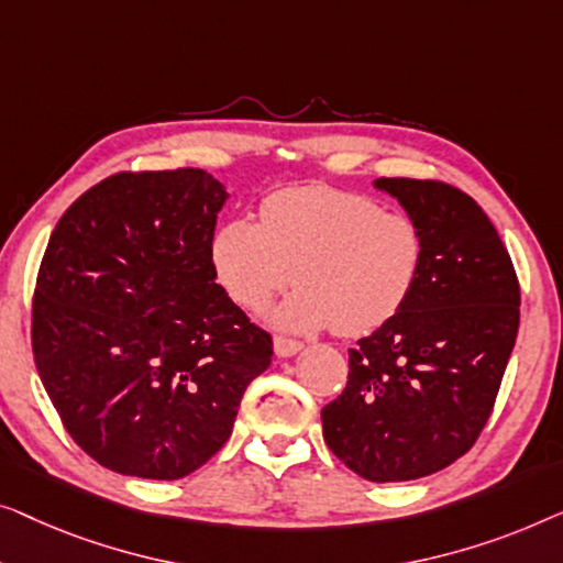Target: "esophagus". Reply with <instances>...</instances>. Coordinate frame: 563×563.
Instances as JSON below:
<instances>
[{
    "mask_svg": "<svg viewBox=\"0 0 563 563\" xmlns=\"http://www.w3.org/2000/svg\"><path fill=\"white\" fill-rule=\"evenodd\" d=\"M300 350H303V344L296 342V339L275 336V354H278V357H292V354H298Z\"/></svg>",
    "mask_w": 563,
    "mask_h": 563,
    "instance_id": "34e87169",
    "label": "esophagus"
}]
</instances>
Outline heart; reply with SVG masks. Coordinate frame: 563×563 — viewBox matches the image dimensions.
<instances>
[{
  "label": "heart",
  "instance_id": "obj_1",
  "mask_svg": "<svg viewBox=\"0 0 563 563\" xmlns=\"http://www.w3.org/2000/svg\"><path fill=\"white\" fill-rule=\"evenodd\" d=\"M423 234L406 213L327 186L285 188L260 206V224L232 219L209 255L234 303L260 311L300 285L273 313L278 327L369 334L406 306L423 267Z\"/></svg>",
  "mask_w": 563,
  "mask_h": 563
}]
</instances>
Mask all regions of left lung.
<instances>
[{
    "label": "left lung",
    "mask_w": 563,
    "mask_h": 563,
    "mask_svg": "<svg viewBox=\"0 0 563 563\" xmlns=\"http://www.w3.org/2000/svg\"><path fill=\"white\" fill-rule=\"evenodd\" d=\"M423 234L406 306L350 350L344 393L321 410L323 441L369 482H406L479 439L520 323V285L482 206L439 180L377 178Z\"/></svg>",
    "instance_id": "8db88e82"
}]
</instances>
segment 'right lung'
<instances>
[{"mask_svg": "<svg viewBox=\"0 0 563 563\" xmlns=\"http://www.w3.org/2000/svg\"><path fill=\"white\" fill-rule=\"evenodd\" d=\"M227 199L199 168L117 173L53 229L33 300L35 367L70 439L107 470L196 472L271 367V334L211 265Z\"/></svg>", "mask_w": 563, "mask_h": 563, "instance_id": "1", "label": "right lung"}]
</instances>
